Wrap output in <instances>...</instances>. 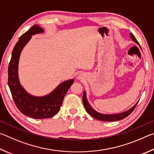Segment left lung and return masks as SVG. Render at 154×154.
Returning <instances> with one entry per match:
<instances>
[{"label": "left lung", "instance_id": "left-lung-1", "mask_svg": "<svg viewBox=\"0 0 154 154\" xmlns=\"http://www.w3.org/2000/svg\"><path fill=\"white\" fill-rule=\"evenodd\" d=\"M130 35H131V38H132V40H133L134 42H137L138 45H139L138 41H137V39L134 38V35L133 34H130ZM82 103H83V105H84L85 109L87 110V112L92 117L95 118H96V119L101 120V121L112 122V121H118V120H122V119H124V118L127 117L128 116L130 115L131 113L133 112V110L136 107L137 103H138V102H137V103L130 109H128V110H127V111H126L123 113H121V114H100V113H98L97 112H96L95 110H94L92 107H91L89 103H88L87 97H86L85 92H84V93H83Z\"/></svg>", "mask_w": 154, "mask_h": 154}]
</instances>
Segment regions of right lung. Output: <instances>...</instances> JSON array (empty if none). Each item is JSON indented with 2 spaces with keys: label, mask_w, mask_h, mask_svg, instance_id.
I'll list each match as a JSON object with an SVG mask.
<instances>
[{
  "label": "right lung",
  "mask_w": 154,
  "mask_h": 154,
  "mask_svg": "<svg viewBox=\"0 0 154 154\" xmlns=\"http://www.w3.org/2000/svg\"><path fill=\"white\" fill-rule=\"evenodd\" d=\"M43 29L34 25L21 35L13 48L8 67V85L18 109L28 116L35 119L49 118L59 112L67 91L74 80H66L59 85L48 95L38 97L28 94L21 87L18 78V63L23 48L31 38L32 35L42 33Z\"/></svg>",
  "instance_id": "right-lung-1"
}]
</instances>
